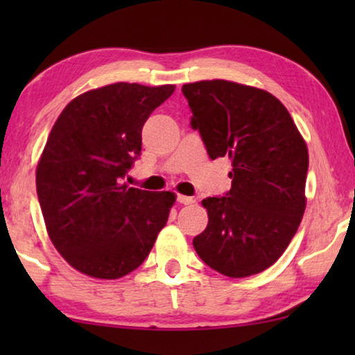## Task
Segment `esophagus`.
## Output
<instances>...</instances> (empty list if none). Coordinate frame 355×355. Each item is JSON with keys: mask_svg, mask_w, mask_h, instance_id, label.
<instances>
[{"mask_svg": "<svg viewBox=\"0 0 355 355\" xmlns=\"http://www.w3.org/2000/svg\"><path fill=\"white\" fill-rule=\"evenodd\" d=\"M176 200L179 203H182V205H192V203H196V198L187 197V196H181V193H179V196L176 197Z\"/></svg>", "mask_w": 355, "mask_h": 355, "instance_id": "1", "label": "esophagus"}]
</instances>
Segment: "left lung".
<instances>
[{
    "label": "left lung",
    "instance_id": "1",
    "mask_svg": "<svg viewBox=\"0 0 355 355\" xmlns=\"http://www.w3.org/2000/svg\"><path fill=\"white\" fill-rule=\"evenodd\" d=\"M182 94L208 157L232 164L230 192L202 200L208 225L193 249L225 276L260 273L283 255L302 220L307 145L268 92L216 79L182 85Z\"/></svg>",
    "mask_w": 355,
    "mask_h": 355
}]
</instances>
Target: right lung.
<instances>
[{"label": "right lung", "mask_w": 355, "mask_h": 355, "mask_svg": "<svg viewBox=\"0 0 355 355\" xmlns=\"http://www.w3.org/2000/svg\"><path fill=\"white\" fill-rule=\"evenodd\" d=\"M174 85L118 82L85 92L56 119L37 166L48 236L67 263L118 279L144 263L176 202L173 192L128 187L142 128Z\"/></svg>", "instance_id": "add662e5"}]
</instances>
